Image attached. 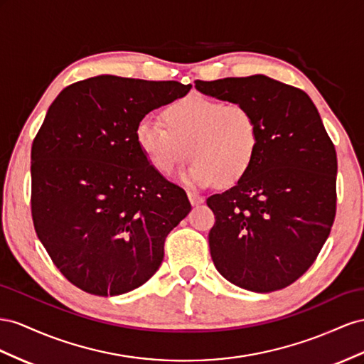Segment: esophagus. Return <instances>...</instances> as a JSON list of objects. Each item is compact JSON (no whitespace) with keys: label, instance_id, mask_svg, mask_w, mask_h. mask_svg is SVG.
<instances>
[{"label":"esophagus","instance_id":"obj_1","mask_svg":"<svg viewBox=\"0 0 364 364\" xmlns=\"http://www.w3.org/2000/svg\"><path fill=\"white\" fill-rule=\"evenodd\" d=\"M188 196H189V201L196 205V204H201L204 201L203 196L200 193H195V192H188Z\"/></svg>","mask_w":364,"mask_h":364}]
</instances>
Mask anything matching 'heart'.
I'll return each mask as SVG.
<instances>
[{"instance_id":"1","label":"heart","mask_w":364,"mask_h":364,"mask_svg":"<svg viewBox=\"0 0 364 364\" xmlns=\"http://www.w3.org/2000/svg\"><path fill=\"white\" fill-rule=\"evenodd\" d=\"M166 122L143 117L136 140L159 172L169 175L193 160L184 180L195 188L240 181L255 161L259 129L253 112L242 103H224L204 95L173 102Z\"/></svg>"}]
</instances>
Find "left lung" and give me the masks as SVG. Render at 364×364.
<instances>
[{
  "mask_svg": "<svg viewBox=\"0 0 364 364\" xmlns=\"http://www.w3.org/2000/svg\"><path fill=\"white\" fill-rule=\"evenodd\" d=\"M195 88L242 103L259 129L252 168L207 198L212 261L250 291L291 285L314 264L336 220L337 154L320 114L304 90L264 75L195 80Z\"/></svg>",
  "mask_w": 364,
  "mask_h": 364,
  "instance_id": "1",
  "label": "left lung"
}]
</instances>
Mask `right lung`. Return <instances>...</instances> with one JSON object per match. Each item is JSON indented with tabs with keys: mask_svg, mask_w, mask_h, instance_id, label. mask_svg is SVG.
Here are the masks:
<instances>
[{
	"mask_svg": "<svg viewBox=\"0 0 364 364\" xmlns=\"http://www.w3.org/2000/svg\"><path fill=\"white\" fill-rule=\"evenodd\" d=\"M175 80L96 76L59 92L32 144V218L73 285L117 296L154 276L164 240L191 212L186 192L149 164L136 128L183 97Z\"/></svg>",
	"mask_w": 364,
	"mask_h": 364,
	"instance_id": "add662e5",
	"label": "right lung"
}]
</instances>
